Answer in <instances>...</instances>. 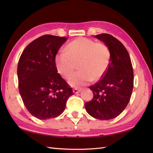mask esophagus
I'll return each mask as SVG.
<instances>
[{"instance_id": "obj_1", "label": "esophagus", "mask_w": 153, "mask_h": 153, "mask_svg": "<svg viewBox=\"0 0 153 153\" xmlns=\"http://www.w3.org/2000/svg\"><path fill=\"white\" fill-rule=\"evenodd\" d=\"M73 92H74V94H77V93H79V92H81V89L75 88V89H73Z\"/></svg>"}]
</instances>
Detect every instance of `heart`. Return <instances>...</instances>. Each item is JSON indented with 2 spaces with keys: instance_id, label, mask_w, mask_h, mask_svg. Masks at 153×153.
<instances>
[{
  "instance_id": "b5f03b06",
  "label": "heart",
  "mask_w": 153,
  "mask_h": 153,
  "mask_svg": "<svg viewBox=\"0 0 153 153\" xmlns=\"http://www.w3.org/2000/svg\"><path fill=\"white\" fill-rule=\"evenodd\" d=\"M110 57V51L105 43L79 37L68 44L66 51L58 52L55 56V65L58 72L64 78L68 79L78 63L80 70L71 77L69 83L79 87L93 80L101 79L108 69Z\"/></svg>"
}]
</instances>
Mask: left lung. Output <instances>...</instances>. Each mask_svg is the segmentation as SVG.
<instances>
[{"mask_svg": "<svg viewBox=\"0 0 153 153\" xmlns=\"http://www.w3.org/2000/svg\"><path fill=\"white\" fill-rule=\"evenodd\" d=\"M95 37L108 47L111 57L105 76L89 87L93 97L85 102V108L93 118L108 120L119 116L129 103L134 87V71L130 56L121 42L107 33Z\"/></svg>", "mask_w": 153, "mask_h": 153, "instance_id": "left-lung-1", "label": "left lung"}]
</instances>
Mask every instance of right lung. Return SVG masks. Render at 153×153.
<instances>
[{"label":"right lung","mask_w":153,"mask_h":153,"mask_svg":"<svg viewBox=\"0 0 153 153\" xmlns=\"http://www.w3.org/2000/svg\"><path fill=\"white\" fill-rule=\"evenodd\" d=\"M67 38L45 35L25 47L18 64L19 92L31 114L39 120L64 112L72 88L57 73L55 56Z\"/></svg>","instance_id":"obj_1"}]
</instances>
